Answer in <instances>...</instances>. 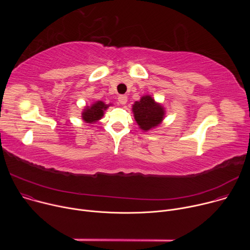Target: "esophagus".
Masks as SVG:
<instances>
[{
	"label": "esophagus",
	"mask_w": 250,
	"mask_h": 250,
	"mask_svg": "<svg viewBox=\"0 0 250 250\" xmlns=\"http://www.w3.org/2000/svg\"><path fill=\"white\" fill-rule=\"evenodd\" d=\"M118 100H119V103H120L121 104H125L126 102H127V97H126L125 95H120L119 98H118Z\"/></svg>",
	"instance_id": "34e87169"
}]
</instances>
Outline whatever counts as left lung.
Returning <instances> with one entry per match:
<instances>
[{
	"label": "left lung",
	"mask_w": 250,
	"mask_h": 250,
	"mask_svg": "<svg viewBox=\"0 0 250 250\" xmlns=\"http://www.w3.org/2000/svg\"><path fill=\"white\" fill-rule=\"evenodd\" d=\"M132 114L138 127L149 131L160 125L165 118V108L156 102L151 95H145L132 104Z\"/></svg>",
	"instance_id": "obj_1"
}]
</instances>
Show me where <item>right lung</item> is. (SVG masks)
I'll return each mask as SVG.
<instances>
[{
    "label": "right lung",
    "mask_w": 250,
    "mask_h": 250,
    "mask_svg": "<svg viewBox=\"0 0 250 250\" xmlns=\"http://www.w3.org/2000/svg\"><path fill=\"white\" fill-rule=\"evenodd\" d=\"M110 105H112V104H105L103 101H96L90 105L87 104L84 106L81 118L87 124H95L104 117V111Z\"/></svg>",
    "instance_id": "1"
}]
</instances>
